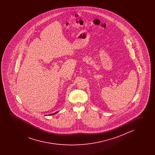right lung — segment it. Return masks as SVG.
Here are the masks:
<instances>
[{
	"label": "right lung",
	"instance_id": "right-lung-1",
	"mask_svg": "<svg viewBox=\"0 0 155 155\" xmlns=\"http://www.w3.org/2000/svg\"><path fill=\"white\" fill-rule=\"evenodd\" d=\"M56 112H55V113H54V114H50V115H54L55 114H56Z\"/></svg>",
	"mask_w": 155,
	"mask_h": 155
}]
</instances>
